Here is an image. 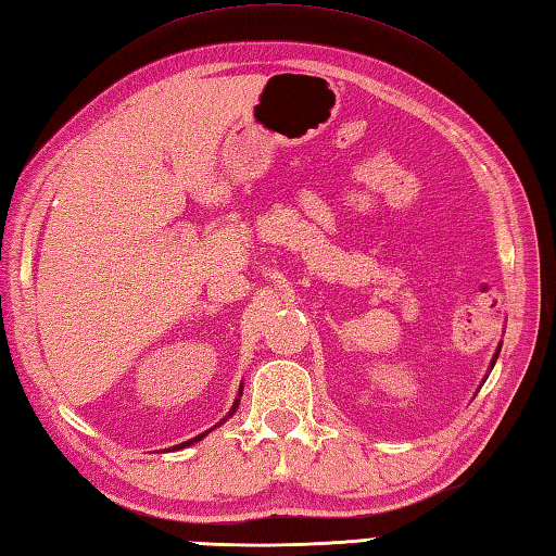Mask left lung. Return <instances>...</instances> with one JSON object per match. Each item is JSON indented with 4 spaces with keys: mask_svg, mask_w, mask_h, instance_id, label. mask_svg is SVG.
Segmentation results:
<instances>
[{
    "mask_svg": "<svg viewBox=\"0 0 556 556\" xmlns=\"http://www.w3.org/2000/svg\"><path fill=\"white\" fill-rule=\"evenodd\" d=\"M497 354H500V350H497ZM497 354H495V362H497ZM495 362H492V366H495Z\"/></svg>",
    "mask_w": 556,
    "mask_h": 556,
    "instance_id": "obj_1",
    "label": "left lung"
}]
</instances>
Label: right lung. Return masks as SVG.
Returning <instances> with one entry per match:
<instances>
[{
	"instance_id": "add662e5",
	"label": "right lung",
	"mask_w": 556,
	"mask_h": 556,
	"mask_svg": "<svg viewBox=\"0 0 556 556\" xmlns=\"http://www.w3.org/2000/svg\"><path fill=\"white\" fill-rule=\"evenodd\" d=\"M236 409H238V402H236V406H232V412H236ZM232 412H230V414H232ZM230 414H228V416H230ZM220 424H224V421H220ZM206 433H208V430H206ZM206 433H202V435H197V438H192V440H188V442H182V445H176L174 450H180V447H188V445H192V442H197V440H202V438H204Z\"/></svg>"
}]
</instances>
